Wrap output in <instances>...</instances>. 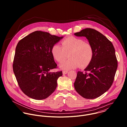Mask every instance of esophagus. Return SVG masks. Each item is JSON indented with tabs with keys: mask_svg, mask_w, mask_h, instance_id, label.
Returning a JSON list of instances; mask_svg holds the SVG:
<instances>
[{
	"mask_svg": "<svg viewBox=\"0 0 127 127\" xmlns=\"http://www.w3.org/2000/svg\"><path fill=\"white\" fill-rule=\"evenodd\" d=\"M67 73H68L67 71H63V74H67Z\"/></svg>",
	"mask_w": 127,
	"mask_h": 127,
	"instance_id": "esophagus-1",
	"label": "esophagus"
}]
</instances>
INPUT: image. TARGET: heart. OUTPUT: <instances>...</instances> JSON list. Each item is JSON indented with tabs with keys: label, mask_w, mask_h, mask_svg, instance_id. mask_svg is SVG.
Returning <instances> with one entry per match:
<instances>
[{
	"label": "heart",
	"mask_w": 127,
	"mask_h": 127,
	"mask_svg": "<svg viewBox=\"0 0 127 127\" xmlns=\"http://www.w3.org/2000/svg\"><path fill=\"white\" fill-rule=\"evenodd\" d=\"M61 43L62 47L57 44L52 46L51 54L59 63L64 61L69 55L70 58L60 64L62 69L67 70L79 67L84 68L90 65L94 56L93 48L91 44L75 36L66 37Z\"/></svg>",
	"instance_id": "heart-1"
}]
</instances>
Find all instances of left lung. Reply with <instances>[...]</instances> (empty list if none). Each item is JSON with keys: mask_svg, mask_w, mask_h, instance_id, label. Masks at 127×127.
<instances>
[{"mask_svg": "<svg viewBox=\"0 0 127 127\" xmlns=\"http://www.w3.org/2000/svg\"><path fill=\"white\" fill-rule=\"evenodd\" d=\"M74 35L85 36L94 51L93 58L85 69V73L77 72L74 88L83 97L95 99L108 91L113 83L117 68L115 49L106 36L93 29L86 28Z\"/></svg>", "mask_w": 127, "mask_h": 127, "instance_id": "8db88e82", "label": "left lung"}]
</instances>
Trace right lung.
<instances>
[{
  "label": "right lung",
  "mask_w": 127,
  "mask_h": 127,
  "mask_svg": "<svg viewBox=\"0 0 127 127\" xmlns=\"http://www.w3.org/2000/svg\"><path fill=\"white\" fill-rule=\"evenodd\" d=\"M64 36L35 31L18 42L13 62V71L22 92L35 100L49 97L56 90L62 71L51 72L57 68L51 54L52 46Z\"/></svg>",
  "instance_id": "add662e5"
}]
</instances>
